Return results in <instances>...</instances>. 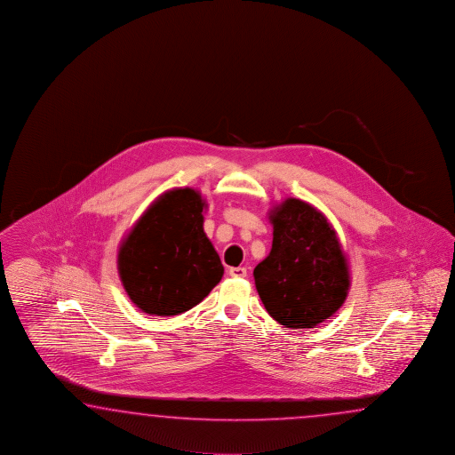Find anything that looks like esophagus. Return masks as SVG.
<instances>
[{"label": "esophagus", "mask_w": 455, "mask_h": 455, "mask_svg": "<svg viewBox=\"0 0 455 455\" xmlns=\"http://www.w3.org/2000/svg\"><path fill=\"white\" fill-rule=\"evenodd\" d=\"M229 275L234 278H245L247 276V268L243 267H232L229 268Z\"/></svg>", "instance_id": "esophagus-1"}]
</instances>
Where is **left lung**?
<instances>
[{
	"instance_id": "8db88e82",
	"label": "left lung",
	"mask_w": 455,
	"mask_h": 455,
	"mask_svg": "<svg viewBox=\"0 0 455 455\" xmlns=\"http://www.w3.org/2000/svg\"><path fill=\"white\" fill-rule=\"evenodd\" d=\"M270 255L255 270V286L273 319L288 329H314L347 299V259L327 218L288 198L270 216Z\"/></svg>"
}]
</instances>
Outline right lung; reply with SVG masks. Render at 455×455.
Wrapping results in <instances>:
<instances>
[{
  "label": "right lung",
  "instance_id": "right-lung-1",
  "mask_svg": "<svg viewBox=\"0 0 455 455\" xmlns=\"http://www.w3.org/2000/svg\"><path fill=\"white\" fill-rule=\"evenodd\" d=\"M204 202L192 188L159 196L118 251L130 299L146 314L179 315L223 278V263L204 231Z\"/></svg>",
  "mask_w": 455,
  "mask_h": 455
}]
</instances>
